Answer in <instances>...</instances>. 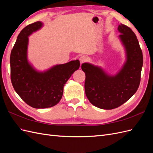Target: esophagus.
Instances as JSON below:
<instances>
[{"mask_svg": "<svg viewBox=\"0 0 153 153\" xmlns=\"http://www.w3.org/2000/svg\"><path fill=\"white\" fill-rule=\"evenodd\" d=\"M79 61H80V64H82L83 63L85 62L86 61H87V57L85 56H81L80 57V59H79Z\"/></svg>", "mask_w": 153, "mask_h": 153, "instance_id": "esophagus-1", "label": "esophagus"}]
</instances>
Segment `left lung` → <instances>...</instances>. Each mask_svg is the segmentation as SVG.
<instances>
[{"instance_id": "1", "label": "left lung", "mask_w": 153, "mask_h": 153, "mask_svg": "<svg viewBox=\"0 0 153 153\" xmlns=\"http://www.w3.org/2000/svg\"><path fill=\"white\" fill-rule=\"evenodd\" d=\"M117 30L126 54L121 69L111 75L100 66L88 62L82 64L81 67L85 73L87 98L101 109H114L126 102L135 94L140 82L143 55L137 36L129 27L122 24Z\"/></svg>"}]
</instances>
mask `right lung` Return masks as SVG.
I'll use <instances>...</instances> for the list:
<instances>
[{
  "label": "right lung",
  "mask_w": 153,
  "mask_h": 153,
  "mask_svg": "<svg viewBox=\"0 0 153 153\" xmlns=\"http://www.w3.org/2000/svg\"><path fill=\"white\" fill-rule=\"evenodd\" d=\"M43 26L38 21L26 26L18 34L11 52V80L14 89L25 102L35 108H50L62 97L64 86L80 67L78 60L57 64L40 71L27 57L29 36Z\"/></svg>",
  "instance_id": "add662e5"
}]
</instances>
